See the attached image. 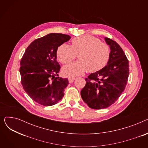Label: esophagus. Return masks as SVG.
Returning a JSON list of instances; mask_svg holds the SVG:
<instances>
[{"label":"esophagus","mask_w":148,"mask_h":148,"mask_svg":"<svg viewBox=\"0 0 148 148\" xmlns=\"http://www.w3.org/2000/svg\"><path fill=\"white\" fill-rule=\"evenodd\" d=\"M75 79L74 78V77H69V78H68L69 83H72L74 81Z\"/></svg>","instance_id":"34e87169"}]
</instances>
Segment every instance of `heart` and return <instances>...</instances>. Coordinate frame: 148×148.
Returning a JSON list of instances; mask_svg holds the SVG:
<instances>
[{
  "label": "heart",
  "instance_id": "b5f03b06",
  "mask_svg": "<svg viewBox=\"0 0 148 148\" xmlns=\"http://www.w3.org/2000/svg\"><path fill=\"white\" fill-rule=\"evenodd\" d=\"M56 54L59 61L64 64L71 62L77 54L79 59L65 66L62 69L66 75L75 76L86 70L94 73L103 68L109 59L110 50L109 46L99 39L92 36H83L74 38L71 46L61 44L57 49Z\"/></svg>",
  "mask_w": 148,
  "mask_h": 148
}]
</instances>
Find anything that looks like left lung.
<instances>
[{
    "mask_svg": "<svg viewBox=\"0 0 148 148\" xmlns=\"http://www.w3.org/2000/svg\"><path fill=\"white\" fill-rule=\"evenodd\" d=\"M104 40L110 48L107 65L88 75L81 90L83 101L93 109L105 108L114 103L125 89L129 75L128 60L122 48L110 38Z\"/></svg>",
    "mask_w": 148,
    "mask_h": 148,
    "instance_id": "8db88e82",
    "label": "left lung"
}]
</instances>
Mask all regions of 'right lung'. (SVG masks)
I'll list each match as a JSON object with an SVG mask.
<instances>
[{"instance_id":"add662e5","label":"right lung","mask_w":148,"mask_h":148,"mask_svg":"<svg viewBox=\"0 0 148 148\" xmlns=\"http://www.w3.org/2000/svg\"><path fill=\"white\" fill-rule=\"evenodd\" d=\"M71 36L51 33L34 40L20 61V73L23 89L37 103L51 106L64 97L68 79L58 77L60 66L56 60L59 45Z\"/></svg>"}]
</instances>
